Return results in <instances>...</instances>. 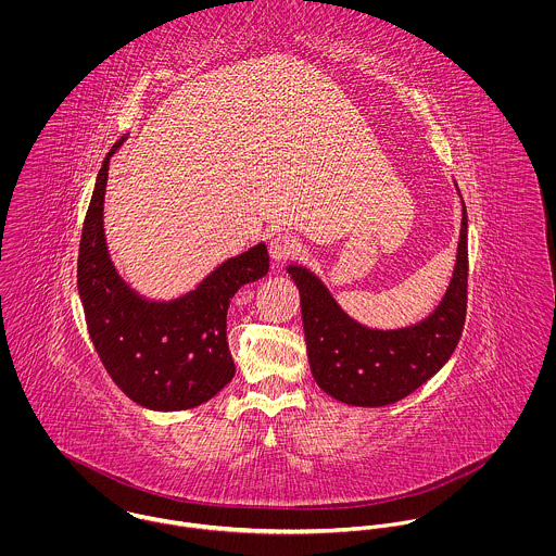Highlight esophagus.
<instances>
[{
	"label": "esophagus",
	"instance_id": "esophagus-1",
	"mask_svg": "<svg viewBox=\"0 0 556 556\" xmlns=\"http://www.w3.org/2000/svg\"><path fill=\"white\" fill-rule=\"evenodd\" d=\"M300 252V239L293 233L278 231L271 241H269V254L274 261H287L293 258Z\"/></svg>",
	"mask_w": 556,
	"mask_h": 556
}]
</instances>
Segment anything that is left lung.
Wrapping results in <instances>:
<instances>
[{"label":"left lung","instance_id":"1","mask_svg":"<svg viewBox=\"0 0 556 556\" xmlns=\"http://www.w3.org/2000/svg\"><path fill=\"white\" fill-rule=\"evenodd\" d=\"M467 207L452 282L432 315L400 329H370L349 317L317 276L289 265L300 289L306 349L318 388L353 406H386L434 377L458 346L467 317Z\"/></svg>","mask_w":556,"mask_h":556}]
</instances>
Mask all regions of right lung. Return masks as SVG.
<instances>
[{
	"label": "right lung",
	"mask_w": 556,
	"mask_h": 556,
	"mask_svg": "<svg viewBox=\"0 0 556 556\" xmlns=\"http://www.w3.org/2000/svg\"><path fill=\"white\" fill-rule=\"evenodd\" d=\"M96 179L80 236L77 285L93 349L115 386L152 410L194 408L216 396L236 375L227 342V311L245 282L269 269L265 243L220 263L194 291L150 302L115 271L104 239L109 160Z\"/></svg>",
	"instance_id": "obj_1"
}]
</instances>
